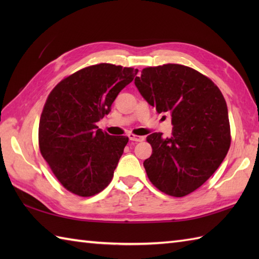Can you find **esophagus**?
Segmentation results:
<instances>
[{
	"label": "esophagus",
	"instance_id": "obj_1",
	"mask_svg": "<svg viewBox=\"0 0 259 259\" xmlns=\"http://www.w3.org/2000/svg\"><path fill=\"white\" fill-rule=\"evenodd\" d=\"M129 139L131 141H136V142H140V141H144L145 140V137H141V136H136L134 134H129L128 135Z\"/></svg>",
	"mask_w": 259,
	"mask_h": 259
}]
</instances>
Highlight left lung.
<instances>
[{
	"label": "left lung",
	"instance_id": "8db88e82",
	"mask_svg": "<svg viewBox=\"0 0 259 259\" xmlns=\"http://www.w3.org/2000/svg\"><path fill=\"white\" fill-rule=\"evenodd\" d=\"M135 84L159 113L171 115L172 136L147 137L152 155L144 162L153 186L184 197L205 184L226 157L230 128L226 101L207 76L180 64L146 68Z\"/></svg>",
	"mask_w": 259,
	"mask_h": 259
}]
</instances>
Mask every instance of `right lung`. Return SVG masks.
<instances>
[{
	"label": "right lung",
	"mask_w": 259,
	"mask_h": 259,
	"mask_svg": "<svg viewBox=\"0 0 259 259\" xmlns=\"http://www.w3.org/2000/svg\"><path fill=\"white\" fill-rule=\"evenodd\" d=\"M138 70L100 63L62 80L48 97L38 124L43 158L65 189L81 197L102 191L112 180L128 137L97 125Z\"/></svg>",
	"instance_id": "1"
}]
</instances>
